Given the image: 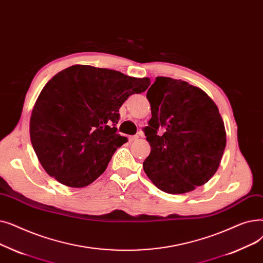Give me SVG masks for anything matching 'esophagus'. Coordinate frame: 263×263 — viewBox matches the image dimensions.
Here are the masks:
<instances>
[{
    "instance_id": "esophagus-1",
    "label": "esophagus",
    "mask_w": 263,
    "mask_h": 263,
    "mask_svg": "<svg viewBox=\"0 0 263 263\" xmlns=\"http://www.w3.org/2000/svg\"><path fill=\"white\" fill-rule=\"evenodd\" d=\"M138 138H139L138 135H135V136H129V137H128V140H129V141H135V140H137V139H138Z\"/></svg>"
}]
</instances>
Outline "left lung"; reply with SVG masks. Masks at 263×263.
I'll return each instance as SVG.
<instances>
[{"label": "left lung", "mask_w": 263, "mask_h": 263, "mask_svg": "<svg viewBox=\"0 0 263 263\" xmlns=\"http://www.w3.org/2000/svg\"><path fill=\"white\" fill-rule=\"evenodd\" d=\"M146 98L152 118L143 128L151 153L143 170L160 191L192 192L219 167L226 130L217 106L201 89L186 81L157 77Z\"/></svg>", "instance_id": "left-lung-1"}]
</instances>
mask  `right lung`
<instances>
[{"instance_id": "add662e5", "label": "right lung", "mask_w": 263, "mask_h": 263, "mask_svg": "<svg viewBox=\"0 0 263 263\" xmlns=\"http://www.w3.org/2000/svg\"><path fill=\"white\" fill-rule=\"evenodd\" d=\"M148 85V78L90 65H72L49 80L30 120L33 148L49 176L79 189L103 174L127 142L117 134L121 106Z\"/></svg>"}]
</instances>
